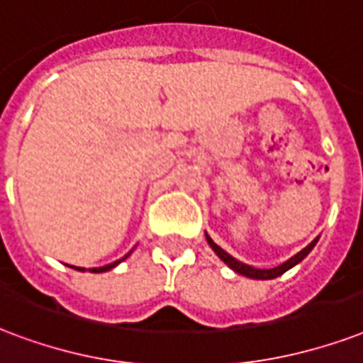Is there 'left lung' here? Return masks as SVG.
Segmentation results:
<instances>
[{
	"label": "left lung",
	"instance_id": "obj_1",
	"mask_svg": "<svg viewBox=\"0 0 363 363\" xmlns=\"http://www.w3.org/2000/svg\"><path fill=\"white\" fill-rule=\"evenodd\" d=\"M206 236H207V234H206ZM207 242H209V245H211V247H213V251H215V253H217V255L220 257V261H225L226 264H228V267H230L232 270H234V272L242 274V276H245V278H253V280H272V278H278V276H281V274H284V272H287L289 268H293V267H295V264H298V262L303 261L304 257L311 253L312 247L316 245L318 238L312 243H308V245H306V247H304L303 251H301V253H297V255H295V257H291L289 261H286V262H284V264H280V267L270 268V270H261V268H253V267H249V264H243V262L236 261L234 257L226 253L225 249L218 247L217 243L213 242V240L209 236H207Z\"/></svg>",
	"mask_w": 363,
	"mask_h": 363
}]
</instances>
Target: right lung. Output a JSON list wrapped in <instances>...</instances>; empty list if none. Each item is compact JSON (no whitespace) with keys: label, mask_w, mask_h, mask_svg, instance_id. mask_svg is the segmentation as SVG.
I'll list each match as a JSON object with an SVG mask.
<instances>
[{"label":"right lung","mask_w":363,"mask_h":363,"mask_svg":"<svg viewBox=\"0 0 363 363\" xmlns=\"http://www.w3.org/2000/svg\"><path fill=\"white\" fill-rule=\"evenodd\" d=\"M123 259H125V257H123ZM121 262V259L120 261H116V262H112V264H106V267H99V268H91V272H106V270H110V268H114L116 264H120ZM76 268V267H74ZM76 270H85V268H76Z\"/></svg>","instance_id":"add662e5"}]
</instances>
